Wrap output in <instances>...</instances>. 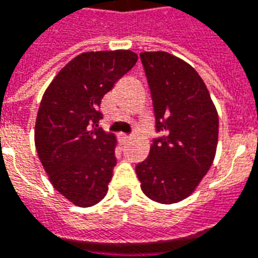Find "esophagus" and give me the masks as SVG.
Returning <instances> with one entry per match:
<instances>
[{
	"label": "esophagus",
	"mask_w": 258,
	"mask_h": 258,
	"mask_svg": "<svg viewBox=\"0 0 258 258\" xmlns=\"http://www.w3.org/2000/svg\"><path fill=\"white\" fill-rule=\"evenodd\" d=\"M118 138L121 140V143H127V141H130V140H131V137L127 136V134H120V136H118Z\"/></svg>",
	"instance_id": "obj_1"
}]
</instances>
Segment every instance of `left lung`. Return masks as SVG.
Instances as JSON below:
<instances>
[{
    "instance_id": "obj_1",
    "label": "left lung",
    "mask_w": 258,
    "mask_h": 258,
    "mask_svg": "<svg viewBox=\"0 0 258 258\" xmlns=\"http://www.w3.org/2000/svg\"><path fill=\"white\" fill-rule=\"evenodd\" d=\"M151 90L155 138L136 166L141 189L158 203L195 192L216 155L219 117L209 90L189 63L168 52L140 53Z\"/></svg>"
}]
</instances>
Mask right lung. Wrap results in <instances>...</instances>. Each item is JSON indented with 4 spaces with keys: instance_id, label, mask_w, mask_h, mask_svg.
<instances>
[{
    "instance_id": "add662e5",
    "label": "right lung",
    "mask_w": 258,
    "mask_h": 258,
    "mask_svg": "<svg viewBox=\"0 0 258 258\" xmlns=\"http://www.w3.org/2000/svg\"><path fill=\"white\" fill-rule=\"evenodd\" d=\"M137 59L131 50L86 52L72 59L43 93L35 147L53 188L76 206H93L108 190L117 140L99 128V107Z\"/></svg>"
}]
</instances>
